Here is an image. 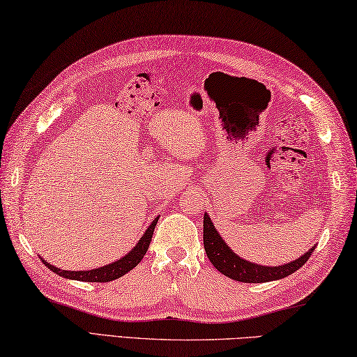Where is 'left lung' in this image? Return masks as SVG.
<instances>
[{
	"instance_id": "obj_1",
	"label": "left lung",
	"mask_w": 357,
	"mask_h": 357,
	"mask_svg": "<svg viewBox=\"0 0 357 357\" xmlns=\"http://www.w3.org/2000/svg\"><path fill=\"white\" fill-rule=\"evenodd\" d=\"M203 242L207 257H209L211 264L220 271V273H223L225 276H228L234 281L252 284L282 280V278L295 273L298 268H301L303 265L309 261L310 255H312L317 246L314 245L312 248L304 252L303 256L295 259V261L284 265H276V267L245 261L243 257L237 256L236 252L226 245L223 237L220 236V232L215 229V226H213L211 217L207 215V212H204L203 222Z\"/></svg>"
}]
</instances>
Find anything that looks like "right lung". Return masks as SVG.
I'll return each instance as SVG.
<instances>
[{
    "label": "right lung",
    "mask_w": 357,
    "mask_h": 357,
    "mask_svg": "<svg viewBox=\"0 0 357 357\" xmlns=\"http://www.w3.org/2000/svg\"><path fill=\"white\" fill-rule=\"evenodd\" d=\"M159 217H156L151 222V225L148 226L146 231L144 232V236L140 237V241L134 245V248L126 252L125 256L120 257L119 261H115L112 264L102 265V267L98 268H92V270H79V271H70V270H61L51 265L50 262L45 261L43 257L42 262L47 265V267L53 271V273L59 275L62 278H67V280H75V281H87V282H109L114 280H119L123 275H126L128 271H131L135 265H139V262L144 259L146 255L148 246L151 243V237L154 228H156Z\"/></svg>",
    "instance_id": "1"
}]
</instances>
